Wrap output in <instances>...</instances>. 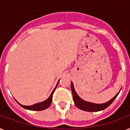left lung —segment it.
Here are the masks:
<instances>
[{"instance_id": "8db88e82", "label": "left lung", "mask_w": 130, "mask_h": 130, "mask_svg": "<svg viewBox=\"0 0 130 130\" xmlns=\"http://www.w3.org/2000/svg\"><path fill=\"white\" fill-rule=\"evenodd\" d=\"M71 91H72V94H73V101L76 107L78 109L83 110L85 111H88V112H96V111H100L102 110H104L106 108L109 107V105H111V103H113V101H115V99L117 98V95L119 94V92L117 93V94L115 95V96L113 97V99H111L110 101L107 102V103H103V104H96V103H90V102H87V101H84L80 98V97L77 94V93L75 92L74 86H73V82H71Z\"/></svg>"}]
</instances>
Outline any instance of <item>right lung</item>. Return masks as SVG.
Segmentation results:
<instances>
[{
	"mask_svg": "<svg viewBox=\"0 0 130 130\" xmlns=\"http://www.w3.org/2000/svg\"><path fill=\"white\" fill-rule=\"evenodd\" d=\"M59 80H60V79H59ZM59 80V82H57V86H56V87L55 88V89L53 90V91L52 92V93H51V94L50 95V96H49L48 98L46 100V101H43V102H41V103H36V104H35V105H31V106H24V105H21V104L18 103L17 101V102L18 103V104L21 106V107H22L23 108H24V109H28V110H31V111H43V110L47 109V108H48V107L51 106V103H52V99H53V92H54V91H55V90L56 89L57 86H58Z\"/></svg>",
	"mask_w": 130,
	"mask_h": 130,
	"instance_id": "1",
	"label": "right lung"
}]
</instances>
